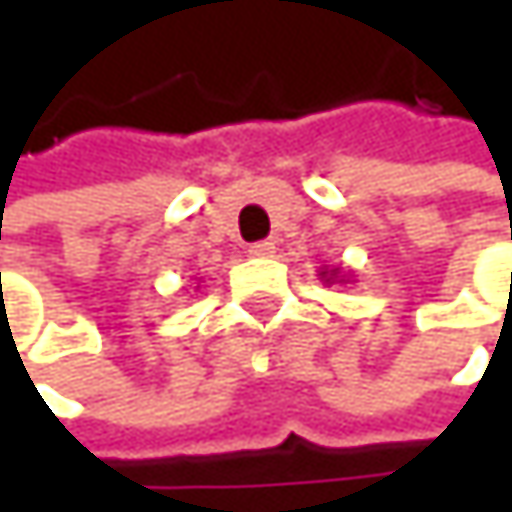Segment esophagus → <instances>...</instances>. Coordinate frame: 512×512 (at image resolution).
<instances>
[{
    "label": "esophagus",
    "instance_id": "obj_1",
    "mask_svg": "<svg viewBox=\"0 0 512 512\" xmlns=\"http://www.w3.org/2000/svg\"><path fill=\"white\" fill-rule=\"evenodd\" d=\"M272 252H275V243H269V240H260V243L249 246V255L252 257H269Z\"/></svg>",
    "mask_w": 512,
    "mask_h": 512
}]
</instances>
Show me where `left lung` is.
Masks as SVG:
<instances>
[{
  "mask_svg": "<svg viewBox=\"0 0 512 512\" xmlns=\"http://www.w3.org/2000/svg\"><path fill=\"white\" fill-rule=\"evenodd\" d=\"M320 278H323L326 284H335L338 278H341V281H347L344 275H338V269H323V272H320Z\"/></svg>",
  "mask_w": 512,
  "mask_h": 512,
  "instance_id": "left-lung-1",
  "label": "left lung"
}]
</instances>
